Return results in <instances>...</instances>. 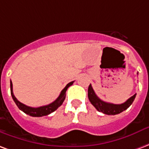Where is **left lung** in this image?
<instances>
[{
    "label": "left lung",
    "instance_id": "1",
    "mask_svg": "<svg viewBox=\"0 0 149 149\" xmlns=\"http://www.w3.org/2000/svg\"><path fill=\"white\" fill-rule=\"evenodd\" d=\"M88 97L91 104L96 108L97 111L102 112L107 115H116L127 109L132 105V103L135 99L136 94L122 104H113V103L106 102L100 99L96 95L91 85H90L88 87Z\"/></svg>",
    "mask_w": 149,
    "mask_h": 149
}]
</instances>
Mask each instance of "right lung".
<instances>
[{"instance_id":"right-lung-1","label":"right lung","mask_w":149,"mask_h":149,"mask_svg":"<svg viewBox=\"0 0 149 149\" xmlns=\"http://www.w3.org/2000/svg\"><path fill=\"white\" fill-rule=\"evenodd\" d=\"M73 83L74 81L73 82H69L65 86L63 90L61 91V93L59 94V96L57 97V99L54 101L53 102H52L49 105L40 106V107H37V108H34V107H30V106H26V105L23 104V103H21L17 99V97L14 96L13 91V83H12V81L10 82L11 94H12V97H13V101L17 104V106H18V108L20 110H22L24 113H25L26 114L31 116V117H43V116H47V115L52 113V112L56 110L59 106H61L63 102H64V100H65V97H66V91H67V88L70 86Z\"/></svg>"}]
</instances>
